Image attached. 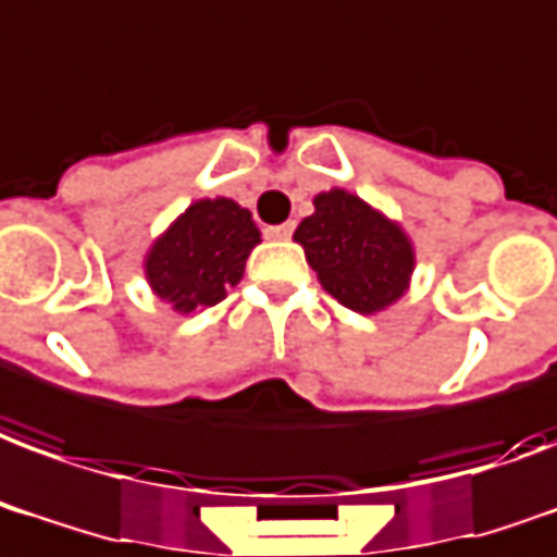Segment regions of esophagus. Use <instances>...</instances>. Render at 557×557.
Listing matches in <instances>:
<instances>
[{
  "mask_svg": "<svg viewBox=\"0 0 557 557\" xmlns=\"http://www.w3.org/2000/svg\"><path fill=\"white\" fill-rule=\"evenodd\" d=\"M267 237H273V240H290V234H294V223H282V225H267L263 228Z\"/></svg>",
  "mask_w": 557,
  "mask_h": 557,
  "instance_id": "obj_1",
  "label": "esophagus"
}]
</instances>
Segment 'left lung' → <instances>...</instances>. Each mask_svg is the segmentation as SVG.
Returning a JSON list of instances; mask_svg holds the SVG:
<instances>
[{"label": "left lung", "instance_id": "1", "mask_svg": "<svg viewBox=\"0 0 557 557\" xmlns=\"http://www.w3.org/2000/svg\"><path fill=\"white\" fill-rule=\"evenodd\" d=\"M325 290L349 311H384L408 290L413 246L403 225L334 187L313 199V214L294 234Z\"/></svg>", "mask_w": 557, "mask_h": 557}]
</instances>
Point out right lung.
<instances>
[{
  "label": "right lung",
  "instance_id": "add662e5",
  "mask_svg": "<svg viewBox=\"0 0 557 557\" xmlns=\"http://www.w3.org/2000/svg\"><path fill=\"white\" fill-rule=\"evenodd\" d=\"M261 244L252 214L234 199H199L146 252V282L173 311L194 313L225 299Z\"/></svg>",
  "mask_w": 557,
  "mask_h": 557
}]
</instances>
